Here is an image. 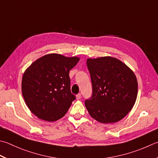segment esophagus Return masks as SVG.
<instances>
[{
  "mask_svg": "<svg viewBox=\"0 0 158 158\" xmlns=\"http://www.w3.org/2000/svg\"><path fill=\"white\" fill-rule=\"evenodd\" d=\"M81 94H78L76 95V98L77 100L81 99Z\"/></svg>",
  "mask_w": 158,
  "mask_h": 158,
  "instance_id": "obj_1",
  "label": "esophagus"
}]
</instances>
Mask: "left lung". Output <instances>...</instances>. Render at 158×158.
Wrapping results in <instances>:
<instances>
[{"instance_id": "8db88e82", "label": "left lung", "mask_w": 158, "mask_h": 158, "mask_svg": "<svg viewBox=\"0 0 158 158\" xmlns=\"http://www.w3.org/2000/svg\"><path fill=\"white\" fill-rule=\"evenodd\" d=\"M92 84V98L85 102L88 113L98 122L119 121L132 110L138 95L134 73L110 56L87 59Z\"/></svg>"}]
</instances>
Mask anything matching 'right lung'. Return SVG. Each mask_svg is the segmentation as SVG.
I'll use <instances>...</instances> for the list:
<instances>
[{
	"label": "right lung",
	"instance_id": "add662e5",
	"mask_svg": "<svg viewBox=\"0 0 158 158\" xmlns=\"http://www.w3.org/2000/svg\"><path fill=\"white\" fill-rule=\"evenodd\" d=\"M79 60L50 53L38 58L24 71L22 94L28 108L38 118L55 122L66 114L75 99L70 91L69 72Z\"/></svg>",
	"mask_w": 158,
	"mask_h": 158
}]
</instances>
